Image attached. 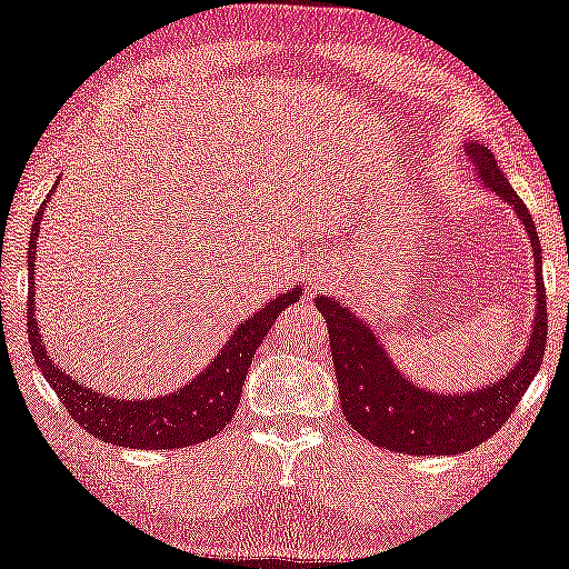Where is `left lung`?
Wrapping results in <instances>:
<instances>
[{"mask_svg":"<svg viewBox=\"0 0 569 569\" xmlns=\"http://www.w3.org/2000/svg\"><path fill=\"white\" fill-rule=\"evenodd\" d=\"M469 159L477 177L496 190L522 219L530 243L536 246V286L538 307L532 323L530 347L501 381L467 395H437L406 379L389 360L379 339L360 323L345 305L328 297L315 299L328 326L333 368H337L341 413L358 435L373 445L408 456H453L477 448L511 419L517 402L538 373L546 352L549 312H546V286L540 270V243L532 217L515 190L509 188L496 159L485 146L469 142Z\"/></svg>","mask_w":569,"mask_h":569,"instance_id":"left-lung-1","label":"left lung"}]
</instances>
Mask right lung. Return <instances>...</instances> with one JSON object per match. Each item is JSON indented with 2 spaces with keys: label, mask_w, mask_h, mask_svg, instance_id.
Returning <instances> with one entry per match:
<instances>
[{
  "label": "right lung",
  "mask_w": 569,
  "mask_h": 569,
  "mask_svg": "<svg viewBox=\"0 0 569 569\" xmlns=\"http://www.w3.org/2000/svg\"><path fill=\"white\" fill-rule=\"evenodd\" d=\"M42 214L44 209H39L29 241L31 289L26 318H29L33 360L42 368L44 379L50 381V387L60 397L68 413H71V419L84 432L98 437L102 442L140 450L190 448V445L211 440V437L222 432L232 419V413H236L238 400H241L246 371H249L257 347L262 345V339L270 331V326L276 323L278 315L286 307L299 302V289L280 293L276 302L262 307L254 318L243 320L207 371L196 376L193 381H188L177 392L137 402L116 400V397L102 395L100 389L87 387L84 381L66 376L63 368L54 366V360H50V355L42 347V337L37 331V318H33V259H37V236Z\"/></svg>",
  "instance_id": "add662e5"
}]
</instances>
